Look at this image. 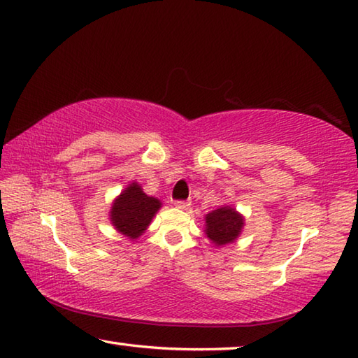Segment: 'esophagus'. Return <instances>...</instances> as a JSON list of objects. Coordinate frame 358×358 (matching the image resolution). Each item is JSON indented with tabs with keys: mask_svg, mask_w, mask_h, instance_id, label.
<instances>
[{
	"mask_svg": "<svg viewBox=\"0 0 358 358\" xmlns=\"http://www.w3.org/2000/svg\"><path fill=\"white\" fill-rule=\"evenodd\" d=\"M174 207L180 208V210H187V208L190 207V202H188V201H174Z\"/></svg>",
	"mask_w": 358,
	"mask_h": 358,
	"instance_id": "obj_1",
	"label": "esophagus"
}]
</instances>
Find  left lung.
Here are the masks:
<instances>
[{"instance_id":"8db88e82","label":"left lung","mask_w":358,"mask_h":358,"mask_svg":"<svg viewBox=\"0 0 358 358\" xmlns=\"http://www.w3.org/2000/svg\"><path fill=\"white\" fill-rule=\"evenodd\" d=\"M204 234L217 248H222L237 238L245 227V217L234 206H220L204 217Z\"/></svg>"}]
</instances>
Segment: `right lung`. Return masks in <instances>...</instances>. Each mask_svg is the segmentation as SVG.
<instances>
[{
  "label": "right lung",
  "mask_w": 358,
  "mask_h": 358,
  "mask_svg": "<svg viewBox=\"0 0 358 358\" xmlns=\"http://www.w3.org/2000/svg\"><path fill=\"white\" fill-rule=\"evenodd\" d=\"M160 207V199L148 196L141 184L132 180L112 202L110 224L117 232L134 241L145 234Z\"/></svg>",
  "instance_id": "obj_1"
}]
</instances>
